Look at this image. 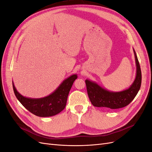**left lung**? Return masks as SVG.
I'll return each instance as SVG.
<instances>
[{
  "instance_id": "left-lung-1",
  "label": "left lung",
  "mask_w": 152,
  "mask_h": 152,
  "mask_svg": "<svg viewBox=\"0 0 152 152\" xmlns=\"http://www.w3.org/2000/svg\"><path fill=\"white\" fill-rule=\"evenodd\" d=\"M137 73L134 83L125 91L113 93L105 90L97 84L88 80H86L87 91L89 99L93 106L104 107L109 110L118 109L126 107L134 99L141 84V71L135 50Z\"/></svg>"
}]
</instances>
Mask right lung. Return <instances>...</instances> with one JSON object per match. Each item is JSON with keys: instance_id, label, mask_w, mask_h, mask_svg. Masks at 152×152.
Instances as JSON below:
<instances>
[{"instance_id": "1", "label": "right lung", "mask_w": 152, "mask_h": 152, "mask_svg": "<svg viewBox=\"0 0 152 152\" xmlns=\"http://www.w3.org/2000/svg\"><path fill=\"white\" fill-rule=\"evenodd\" d=\"M77 75H73L64 80L53 93L43 98L31 99L21 96L12 83L16 97L23 107L35 115L45 117L55 115L65 108L68 95Z\"/></svg>"}]
</instances>
